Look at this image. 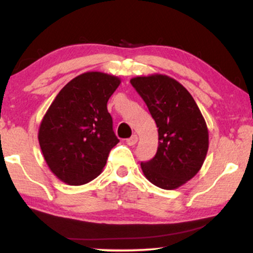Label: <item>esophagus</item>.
I'll return each instance as SVG.
<instances>
[{
    "label": "esophagus",
    "instance_id": "1",
    "mask_svg": "<svg viewBox=\"0 0 253 253\" xmlns=\"http://www.w3.org/2000/svg\"><path fill=\"white\" fill-rule=\"evenodd\" d=\"M136 141H138V136H136L135 134H133L130 138L126 139V143L127 145H129V146H133V145L136 144Z\"/></svg>",
    "mask_w": 253,
    "mask_h": 253
}]
</instances>
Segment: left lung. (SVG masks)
<instances>
[{
	"instance_id": "8db88e82",
	"label": "left lung",
	"mask_w": 253,
	"mask_h": 253,
	"mask_svg": "<svg viewBox=\"0 0 253 253\" xmlns=\"http://www.w3.org/2000/svg\"><path fill=\"white\" fill-rule=\"evenodd\" d=\"M130 84L158 127V149L141 170L152 184L172 190L193 178L208 151V129L199 107L181 83L165 75L134 77Z\"/></svg>"
}]
</instances>
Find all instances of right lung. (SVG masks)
<instances>
[{"instance_id":"1","label":"right lung","mask_w":253,"mask_h":253,"mask_svg":"<svg viewBox=\"0 0 253 253\" xmlns=\"http://www.w3.org/2000/svg\"><path fill=\"white\" fill-rule=\"evenodd\" d=\"M117 76L91 71L58 92L39 127L40 149L60 181L82 185L100 175L119 143L107 102L120 85Z\"/></svg>"}]
</instances>
